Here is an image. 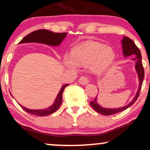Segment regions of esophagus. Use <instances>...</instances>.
<instances>
[{
	"instance_id": "34e87169",
	"label": "esophagus",
	"mask_w": 150,
	"mask_h": 150,
	"mask_svg": "<svg viewBox=\"0 0 150 150\" xmlns=\"http://www.w3.org/2000/svg\"><path fill=\"white\" fill-rule=\"evenodd\" d=\"M89 77L85 76V75H84V76H82L80 77V78L79 79V82L81 84V85H87V84L89 83Z\"/></svg>"
}]
</instances>
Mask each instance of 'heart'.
I'll list each match as a JSON object with an SVG mask.
<instances>
[{
  "mask_svg": "<svg viewBox=\"0 0 150 150\" xmlns=\"http://www.w3.org/2000/svg\"><path fill=\"white\" fill-rule=\"evenodd\" d=\"M115 53L111 47L101 43L88 41L82 43L72 50L71 57L65 56L64 63L68 68H75L77 65H88L91 68L99 72L104 70L112 63Z\"/></svg>",
  "mask_w": 150,
  "mask_h": 150,
  "instance_id": "heart-1",
  "label": "heart"
}]
</instances>
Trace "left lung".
<instances>
[{"label": "left lung", "mask_w": 150, "mask_h": 150, "mask_svg": "<svg viewBox=\"0 0 150 150\" xmlns=\"http://www.w3.org/2000/svg\"><path fill=\"white\" fill-rule=\"evenodd\" d=\"M122 44H123V55H124L125 57L129 56H135V57L132 58V60L135 61V69L137 71V74H138V77L139 80H140V84H139V88L137 90V94H136L135 97H134V99L130 101V103L126 106H123V107L120 108H105L101 107L97 104V97L94 99V100L92 101H90V105L92 106V108L95 110L96 111H97L98 113H101V114L105 115V116H109V115H113L115 113H119L120 111H123L124 110L126 109L131 106L135 102L136 100L137 99V98L139 97V94H140L141 87H142V82H143L144 77V70L143 65H142V56H141V52L140 49H138L137 46L135 45V44L134 43L132 39H130V38L124 37H123V40H122Z\"/></svg>", "instance_id": "8db88e82"}]
</instances>
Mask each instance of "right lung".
<instances>
[{"mask_svg":"<svg viewBox=\"0 0 150 150\" xmlns=\"http://www.w3.org/2000/svg\"><path fill=\"white\" fill-rule=\"evenodd\" d=\"M67 33L66 32H63V33H54V32H51V31L47 30H36L32 33L29 34L23 39L20 41L19 44H22V43H28V42H37V43H42V44H48V45L51 46H58L61 44L63 39L66 37ZM68 85H63L62 88L58 93L57 97H56V100H55L54 104L52 106H50L46 109L42 110H32L29 109L24 106L20 105V106L24 109L26 112L30 114L34 115V116H45L51 114V113H54L58 110L59 106H61L62 103V98H63V93L65 87Z\"/></svg>","mask_w":150,"mask_h":150,"instance_id":"add662e5","label":"right lung"}]
</instances>
